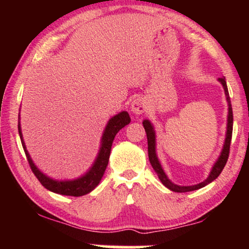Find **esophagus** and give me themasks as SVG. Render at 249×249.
<instances>
[{
    "instance_id": "34e87169",
    "label": "esophagus",
    "mask_w": 249,
    "mask_h": 249,
    "mask_svg": "<svg viewBox=\"0 0 249 249\" xmlns=\"http://www.w3.org/2000/svg\"><path fill=\"white\" fill-rule=\"evenodd\" d=\"M131 111L134 112L135 114H142L145 113L147 111V105H146V102L142 97H137L132 101L131 103Z\"/></svg>"
}]
</instances>
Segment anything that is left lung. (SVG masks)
<instances>
[{
	"label": "left lung",
	"instance_id": "8db88e82",
	"mask_svg": "<svg viewBox=\"0 0 249 249\" xmlns=\"http://www.w3.org/2000/svg\"><path fill=\"white\" fill-rule=\"evenodd\" d=\"M220 83L223 85L224 91H226V96H227V101H228V105H229V115H228V128H227V137H226V142H224V146L222 149V153H221L219 160H217L215 164H214L212 171H211L209 178H207L205 181L198 183V185H194V186H177L175 183H172L170 180L168 179V177L165 176L164 171L162 170V166L160 164L158 158H156V153H155V132L154 129H153L151 122L148 120H145L142 122V125H144L146 135H147V142H148V159L149 162L154 169V171L158 173L160 180L161 182L164 185L165 187H168L170 190L176 193H186V192H193V190L203 188L206 185H209L210 182H212L215 180L217 177L220 176V173L222 172V170L224 169V166L227 164L228 158H229V153H230V144H231V137H232V125H233V114H232V107H231V101H230V96H229V91H228V87H227V83L224 78H219Z\"/></svg>",
	"mask_w": 249,
	"mask_h": 249
}]
</instances>
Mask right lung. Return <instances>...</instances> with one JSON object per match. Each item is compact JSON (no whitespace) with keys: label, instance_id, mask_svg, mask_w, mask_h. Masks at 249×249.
I'll use <instances>...</instances> for the list:
<instances>
[{"label":"right lung","instance_id":"1","mask_svg":"<svg viewBox=\"0 0 249 249\" xmlns=\"http://www.w3.org/2000/svg\"><path fill=\"white\" fill-rule=\"evenodd\" d=\"M128 124H130V117H129L128 112L125 111L117 114L108 121L107 128H105L103 138H102V146L100 153H98V156L96 161L94 163V165L91 166V169L84 177H81V178L77 180H72V181H55V180L50 179L49 177L43 175V173L36 168L35 164H34L28 152H27L25 142L22 141L20 124H18V129L23 151H25L27 160H28L29 166L30 169H32L34 175L36 176V178L38 179V181L42 183L46 189H49L53 193L61 194V195L79 197L90 193L91 190L96 188V186L100 183L102 177L104 175L105 169H107V166L112 142H113L115 135L118 134V131L120 130V129L124 128V125H127Z\"/></svg>","mask_w":249,"mask_h":249}]
</instances>
